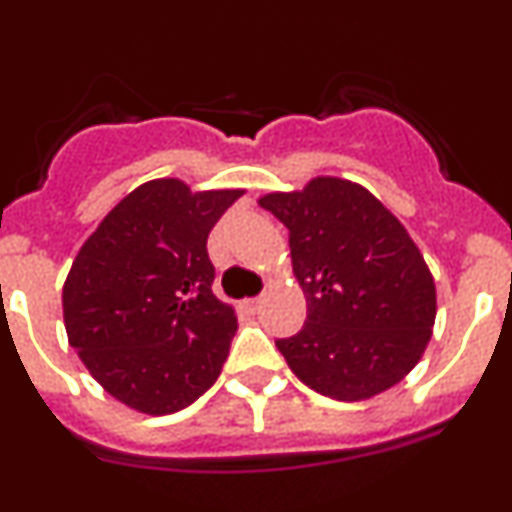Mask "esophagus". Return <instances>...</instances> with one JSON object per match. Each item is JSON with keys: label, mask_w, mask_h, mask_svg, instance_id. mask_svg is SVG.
I'll list each match as a JSON object with an SVG mask.
<instances>
[{"label": "esophagus", "mask_w": 512, "mask_h": 512, "mask_svg": "<svg viewBox=\"0 0 512 512\" xmlns=\"http://www.w3.org/2000/svg\"><path fill=\"white\" fill-rule=\"evenodd\" d=\"M242 304H245V309H247V312H250V314H255L257 309L262 307V297H252V299H245V302H242Z\"/></svg>", "instance_id": "esophagus-1"}]
</instances>
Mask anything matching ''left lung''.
<instances>
[{
  "instance_id": "1",
  "label": "left lung",
  "mask_w": 512,
  "mask_h": 512,
  "mask_svg": "<svg viewBox=\"0 0 512 512\" xmlns=\"http://www.w3.org/2000/svg\"><path fill=\"white\" fill-rule=\"evenodd\" d=\"M289 230L307 322L277 339L299 381L337 401H364L418 364L436 319V285L406 227L366 188L314 178L260 198Z\"/></svg>"
}]
</instances>
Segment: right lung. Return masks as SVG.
<instances>
[{
	"mask_svg": "<svg viewBox=\"0 0 512 512\" xmlns=\"http://www.w3.org/2000/svg\"><path fill=\"white\" fill-rule=\"evenodd\" d=\"M240 195L151 180L128 193L76 255L64 282L69 344L121 404L175 414L220 376L237 317L213 294L208 235Z\"/></svg>",
	"mask_w": 512,
	"mask_h": 512,
	"instance_id": "obj_1",
	"label": "right lung"
}]
</instances>
